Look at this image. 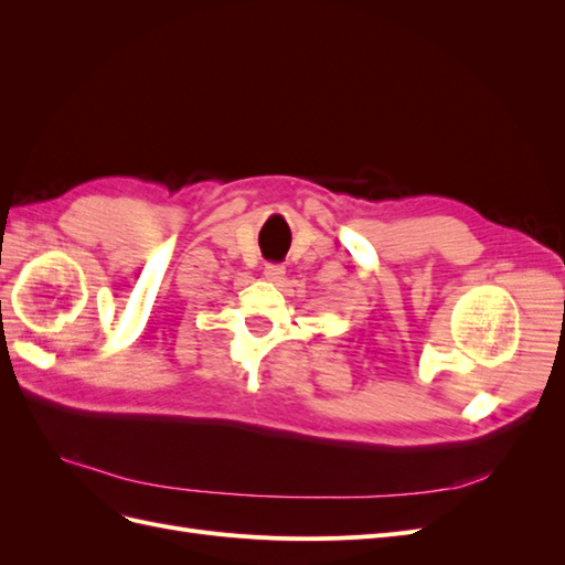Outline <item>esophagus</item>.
I'll return each instance as SVG.
<instances>
[{
  "instance_id": "esophagus-1",
  "label": "esophagus",
  "mask_w": 565,
  "mask_h": 565,
  "mask_svg": "<svg viewBox=\"0 0 565 565\" xmlns=\"http://www.w3.org/2000/svg\"><path fill=\"white\" fill-rule=\"evenodd\" d=\"M264 278L270 282H280L285 278V268L280 264H266L264 266Z\"/></svg>"
}]
</instances>
